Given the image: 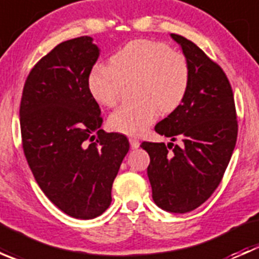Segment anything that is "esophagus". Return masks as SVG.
Here are the masks:
<instances>
[{
  "mask_svg": "<svg viewBox=\"0 0 259 259\" xmlns=\"http://www.w3.org/2000/svg\"><path fill=\"white\" fill-rule=\"evenodd\" d=\"M129 143H130V146H132L133 149H138L140 145L139 140H138L137 138H129Z\"/></svg>",
  "mask_w": 259,
  "mask_h": 259,
  "instance_id": "1",
  "label": "esophagus"
}]
</instances>
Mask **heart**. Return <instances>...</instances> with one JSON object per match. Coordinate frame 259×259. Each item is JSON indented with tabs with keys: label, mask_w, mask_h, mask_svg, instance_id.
I'll use <instances>...</instances> for the list:
<instances>
[{
	"label": "heart",
	"mask_w": 259,
	"mask_h": 259,
	"mask_svg": "<svg viewBox=\"0 0 259 259\" xmlns=\"http://www.w3.org/2000/svg\"><path fill=\"white\" fill-rule=\"evenodd\" d=\"M111 65L96 64L88 76L93 98L114 106L121 95L122 81L135 79V101L122 104L109 117L114 132L126 135L144 133L159 111L170 113L184 100L189 88V65L183 54L166 44L138 38L125 44L110 57Z\"/></svg>",
	"instance_id": "heart-1"
}]
</instances>
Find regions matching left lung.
<instances>
[{"label": "left lung", "mask_w": 259, "mask_h": 259, "mask_svg": "<svg viewBox=\"0 0 259 259\" xmlns=\"http://www.w3.org/2000/svg\"><path fill=\"white\" fill-rule=\"evenodd\" d=\"M189 65V88L182 104L155 125L158 134L177 137L182 145L142 143L150 164L153 199L161 209L188 213L213 194L228 166L238 134L236 105L228 77L194 42L176 33ZM169 148H173L171 152Z\"/></svg>", "instance_id": "left-lung-1"}]
</instances>
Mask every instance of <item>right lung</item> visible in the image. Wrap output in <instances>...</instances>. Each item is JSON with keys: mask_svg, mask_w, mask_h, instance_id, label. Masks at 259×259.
<instances>
[{"mask_svg": "<svg viewBox=\"0 0 259 259\" xmlns=\"http://www.w3.org/2000/svg\"><path fill=\"white\" fill-rule=\"evenodd\" d=\"M99 54L90 36L59 44L32 67L20 105L23 153L38 187L77 219L108 209L129 151L126 137L100 129V108L88 88Z\"/></svg>", "mask_w": 259, "mask_h": 259, "instance_id": "obj_1", "label": "right lung"}]
</instances>
